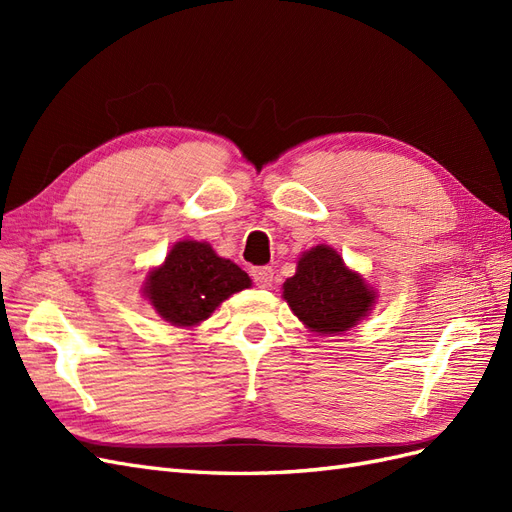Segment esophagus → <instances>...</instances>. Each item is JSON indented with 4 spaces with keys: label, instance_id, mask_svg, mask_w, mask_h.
Returning <instances> with one entry per match:
<instances>
[{
    "label": "esophagus",
    "instance_id": "34e87169",
    "mask_svg": "<svg viewBox=\"0 0 512 512\" xmlns=\"http://www.w3.org/2000/svg\"><path fill=\"white\" fill-rule=\"evenodd\" d=\"M250 275L258 288H271V284H273V269L271 267H254L250 271Z\"/></svg>",
    "mask_w": 512,
    "mask_h": 512
}]
</instances>
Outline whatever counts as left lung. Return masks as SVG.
I'll list each match as a JSON object with an SVG mask.
<instances>
[{"instance_id":"1","label":"left lung","mask_w":512,"mask_h":512,"mask_svg":"<svg viewBox=\"0 0 512 512\" xmlns=\"http://www.w3.org/2000/svg\"><path fill=\"white\" fill-rule=\"evenodd\" d=\"M282 297L292 314L318 335H339L352 329L376 303V292L329 245L303 252L297 273L284 282Z\"/></svg>"}]
</instances>
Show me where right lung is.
<instances>
[{
    "instance_id": "obj_1",
    "label": "right lung",
    "mask_w": 512,
    "mask_h": 512,
    "mask_svg": "<svg viewBox=\"0 0 512 512\" xmlns=\"http://www.w3.org/2000/svg\"><path fill=\"white\" fill-rule=\"evenodd\" d=\"M252 280L235 262L220 258L205 241H179L164 265L149 271L143 294L153 309L175 327L207 320L230 294L250 288Z\"/></svg>"
}]
</instances>
